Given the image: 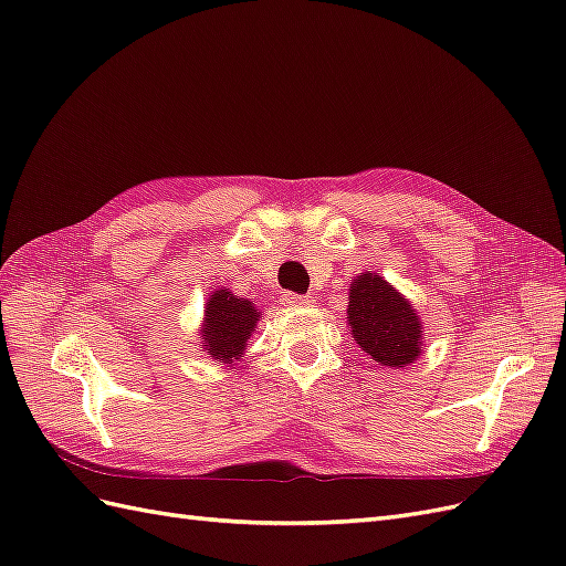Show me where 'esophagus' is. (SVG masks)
Segmentation results:
<instances>
[{
    "label": "esophagus",
    "mask_w": 566,
    "mask_h": 566,
    "mask_svg": "<svg viewBox=\"0 0 566 566\" xmlns=\"http://www.w3.org/2000/svg\"><path fill=\"white\" fill-rule=\"evenodd\" d=\"M283 302H285V304H295V306H304V304H310L312 300H310V295H295V293H285V295H283Z\"/></svg>",
    "instance_id": "esophagus-1"
}]
</instances>
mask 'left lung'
Masks as SVG:
<instances>
[{"label": "left lung", "instance_id": "8db88e82", "mask_svg": "<svg viewBox=\"0 0 566 566\" xmlns=\"http://www.w3.org/2000/svg\"><path fill=\"white\" fill-rule=\"evenodd\" d=\"M347 323L358 349L373 361L403 368L422 354V321L397 287L378 273L364 271L349 285Z\"/></svg>", "mask_w": 566, "mask_h": 566}]
</instances>
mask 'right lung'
I'll use <instances>...</instances> for the list:
<instances>
[{
	"label": "right lung",
	"instance_id": "obj_1",
	"mask_svg": "<svg viewBox=\"0 0 566 566\" xmlns=\"http://www.w3.org/2000/svg\"><path fill=\"white\" fill-rule=\"evenodd\" d=\"M260 318L262 312L254 302L233 295L229 287H217L205 302L200 352L212 356L219 366H233L245 354Z\"/></svg>",
	"mask_w": 566,
	"mask_h": 566
}]
</instances>
